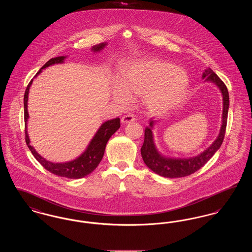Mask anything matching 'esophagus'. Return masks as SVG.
<instances>
[{
    "instance_id": "34e87169",
    "label": "esophagus",
    "mask_w": 252,
    "mask_h": 252,
    "mask_svg": "<svg viewBox=\"0 0 252 252\" xmlns=\"http://www.w3.org/2000/svg\"><path fill=\"white\" fill-rule=\"evenodd\" d=\"M134 121H135V117H134L132 114L125 115V116H123L122 119H121V122H122L123 124H128V123H131V122H134Z\"/></svg>"
}]
</instances>
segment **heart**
<instances>
[{
    "instance_id": "1",
    "label": "heart",
    "mask_w": 252,
    "mask_h": 252,
    "mask_svg": "<svg viewBox=\"0 0 252 252\" xmlns=\"http://www.w3.org/2000/svg\"><path fill=\"white\" fill-rule=\"evenodd\" d=\"M189 76L184 69L172 63L146 59L131 62L122 71L121 87L113 97L122 105L130 102V96H144L146 109L163 113L177 106L189 88Z\"/></svg>"
}]
</instances>
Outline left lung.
Listing matches in <instances>:
<instances>
[{
  "instance_id": "8db88e82",
  "label": "left lung",
  "mask_w": 252,
  "mask_h": 252,
  "mask_svg": "<svg viewBox=\"0 0 252 252\" xmlns=\"http://www.w3.org/2000/svg\"><path fill=\"white\" fill-rule=\"evenodd\" d=\"M202 78H205V81L212 82L216 85L222 94L223 111L219 134L215 142L197 156L190 158H170L162 155L157 148L154 142L153 129L158 121H154L153 118H151L149 126H146L144 130V142L141 148V154L146 166L161 177L169 179H177L187 177L196 172L197 170L204 166V164H206L208 160L215 155V153L220 148L221 144L223 143L227 126L229 106L228 89L226 85L224 84L222 80L217 76L216 72L210 68L205 70L202 74Z\"/></svg>"
}]
</instances>
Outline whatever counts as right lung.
I'll list each match as a JSON object with an SVG mask.
<instances>
[{
  "label": "right lung",
  "mask_w": 252,
  "mask_h": 252,
  "mask_svg": "<svg viewBox=\"0 0 252 252\" xmlns=\"http://www.w3.org/2000/svg\"><path fill=\"white\" fill-rule=\"evenodd\" d=\"M107 44H108L107 42H103V43L94 45L92 47V51L94 53L100 52L106 47ZM66 58L67 57L61 56V57L54 58V59L49 60L48 62H46L41 67V69L37 72L35 77L37 76V74L41 73L42 70L46 69L49 66L63 63ZM32 82H33V79L27 86L24 98L25 141H26V144L28 145V148L30 149V151L32 152L34 157L36 158V160L52 174L60 176V177H63V178H67V179L77 180V179L84 178L89 174H91L102 160L104 153H105L106 145H107L109 138L120 127V119L115 118V119L108 120L103 123L100 126V127L98 128V130L96 131L93 139L91 140V142L88 144L84 152L80 156L75 158L74 159L70 160V161H65V162H53V161L47 160L43 157L40 156L36 152L34 146H32L30 144V139H29L28 132H27V123L29 119V114H28V109H27L28 94H29V90H30Z\"/></svg>",
  "instance_id": "obj_1"
}]
</instances>
